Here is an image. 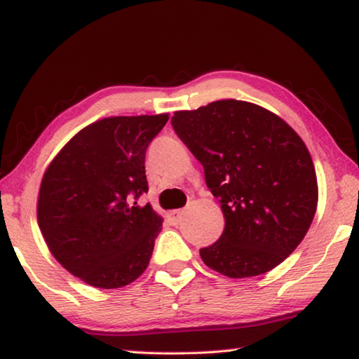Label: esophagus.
Listing matches in <instances>:
<instances>
[{
	"label": "esophagus",
	"mask_w": 359,
	"mask_h": 359,
	"mask_svg": "<svg viewBox=\"0 0 359 359\" xmlns=\"http://www.w3.org/2000/svg\"><path fill=\"white\" fill-rule=\"evenodd\" d=\"M168 217L171 218V220H172L174 223H179V222L182 220V217H184V210H180V209H177V210H169V212H168Z\"/></svg>",
	"instance_id": "obj_1"
}]
</instances>
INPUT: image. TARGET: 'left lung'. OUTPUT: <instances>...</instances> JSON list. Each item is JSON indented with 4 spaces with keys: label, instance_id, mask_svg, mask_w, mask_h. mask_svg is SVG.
<instances>
[{
    "label": "left lung",
    "instance_id": "obj_1",
    "mask_svg": "<svg viewBox=\"0 0 359 359\" xmlns=\"http://www.w3.org/2000/svg\"><path fill=\"white\" fill-rule=\"evenodd\" d=\"M175 135L204 168L224 229L199 255L231 278L274 269L307 234L318 203L311 154L290 125L238 100L175 112Z\"/></svg>",
    "mask_w": 359,
    "mask_h": 359
}]
</instances>
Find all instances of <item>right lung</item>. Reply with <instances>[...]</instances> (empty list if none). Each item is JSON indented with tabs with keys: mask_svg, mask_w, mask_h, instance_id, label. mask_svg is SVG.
Returning <instances> with one entry per match:
<instances>
[{
	"mask_svg": "<svg viewBox=\"0 0 359 359\" xmlns=\"http://www.w3.org/2000/svg\"><path fill=\"white\" fill-rule=\"evenodd\" d=\"M168 114L109 117L79 131L41 182L38 223L66 271L96 288H120L147 269L161 231L150 204L145 151Z\"/></svg>",
	"mask_w": 359,
	"mask_h": 359,
	"instance_id": "obj_1",
	"label": "right lung"
}]
</instances>
